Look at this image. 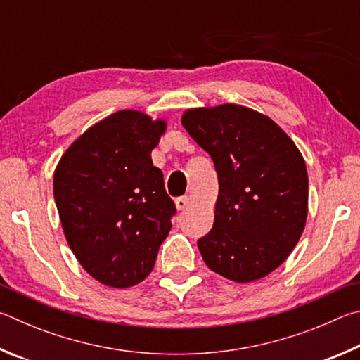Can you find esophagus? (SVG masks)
<instances>
[{
  "instance_id": "esophagus-1",
  "label": "esophagus",
  "mask_w": 360,
  "mask_h": 360,
  "mask_svg": "<svg viewBox=\"0 0 360 360\" xmlns=\"http://www.w3.org/2000/svg\"><path fill=\"white\" fill-rule=\"evenodd\" d=\"M190 204H191L190 196H181V198L175 199V205H176V209H179V210H185Z\"/></svg>"
}]
</instances>
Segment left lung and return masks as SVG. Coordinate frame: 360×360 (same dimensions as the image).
<instances>
[{
    "label": "left lung",
    "mask_w": 360,
    "mask_h": 360,
    "mask_svg": "<svg viewBox=\"0 0 360 360\" xmlns=\"http://www.w3.org/2000/svg\"><path fill=\"white\" fill-rule=\"evenodd\" d=\"M181 124L218 174L215 221L198 240L204 262L237 283L274 272L307 221L308 175L300 151L278 124L243 105L191 109Z\"/></svg>",
    "instance_id": "left-lung-1"
}]
</instances>
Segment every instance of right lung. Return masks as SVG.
Returning <instances> with one entry per match:
<instances>
[{"label": "right lung", "mask_w": 360, "mask_h": 360, "mask_svg": "<svg viewBox=\"0 0 360 360\" xmlns=\"http://www.w3.org/2000/svg\"><path fill=\"white\" fill-rule=\"evenodd\" d=\"M162 120L120 110L85 131L56 166L53 196L80 266L105 286L129 288L153 270L176 213L153 166Z\"/></svg>", "instance_id": "obj_1"}]
</instances>
